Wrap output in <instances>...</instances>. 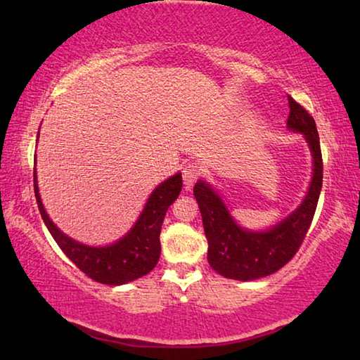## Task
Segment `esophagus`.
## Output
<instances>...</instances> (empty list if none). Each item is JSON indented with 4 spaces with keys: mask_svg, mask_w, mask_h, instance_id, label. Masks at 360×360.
I'll list each match as a JSON object with an SVG mask.
<instances>
[{
    "mask_svg": "<svg viewBox=\"0 0 360 360\" xmlns=\"http://www.w3.org/2000/svg\"><path fill=\"white\" fill-rule=\"evenodd\" d=\"M200 176H202V169H200L197 163H187V165L182 168V179H184L186 187H191Z\"/></svg>",
    "mask_w": 360,
    "mask_h": 360,
    "instance_id": "1",
    "label": "esophagus"
}]
</instances>
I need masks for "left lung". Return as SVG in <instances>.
Wrapping results in <instances>:
<instances>
[{
  "instance_id": "obj_1",
  "label": "left lung",
  "mask_w": 360,
  "mask_h": 360,
  "mask_svg": "<svg viewBox=\"0 0 360 360\" xmlns=\"http://www.w3.org/2000/svg\"><path fill=\"white\" fill-rule=\"evenodd\" d=\"M288 127L307 138L313 152V179L308 195L295 212L266 231L243 230L235 224L219 195L205 182L193 187L203 229L208 240V262L219 275L240 281L264 278L283 268L294 257L314 217L322 187V154L314 119L302 105L288 96Z\"/></svg>"
}]
</instances>
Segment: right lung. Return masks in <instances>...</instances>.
<instances>
[{
    "mask_svg": "<svg viewBox=\"0 0 360 360\" xmlns=\"http://www.w3.org/2000/svg\"><path fill=\"white\" fill-rule=\"evenodd\" d=\"M182 188L181 173L162 182L146 203L141 216L124 238L106 248H90L63 235L42 206L34 173V197L49 231L79 270L96 283L119 285L148 275L160 257V230L167 210Z\"/></svg>",
    "mask_w": 360,
    "mask_h": 360,
    "instance_id": "add662e5",
    "label": "right lung"
}]
</instances>
